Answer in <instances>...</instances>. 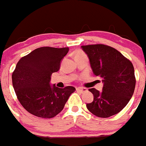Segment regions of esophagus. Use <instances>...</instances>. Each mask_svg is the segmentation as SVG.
I'll return each mask as SVG.
<instances>
[{
    "mask_svg": "<svg viewBox=\"0 0 146 146\" xmlns=\"http://www.w3.org/2000/svg\"><path fill=\"white\" fill-rule=\"evenodd\" d=\"M76 90L79 92H84L87 91V89H86V88H81V87H78V88H76Z\"/></svg>",
    "mask_w": 146,
    "mask_h": 146,
    "instance_id": "34e87169",
    "label": "esophagus"
}]
</instances>
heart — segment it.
Instances as JSON below:
<instances>
[{
    "mask_svg": "<svg viewBox=\"0 0 146 146\" xmlns=\"http://www.w3.org/2000/svg\"><path fill=\"white\" fill-rule=\"evenodd\" d=\"M82 56H86V54L82 52V50H77V51H76L75 52V57H82Z\"/></svg>",
    "mask_w": 146,
    "mask_h": 146,
    "instance_id": "b5f03b06",
    "label": "heart"
}]
</instances>
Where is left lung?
<instances>
[{"label": "left lung", "instance_id": "8db88e82", "mask_svg": "<svg viewBox=\"0 0 146 146\" xmlns=\"http://www.w3.org/2000/svg\"><path fill=\"white\" fill-rule=\"evenodd\" d=\"M92 72L102 78V91L89 89L93 102L86 104L98 117H109L119 113L133 95L136 78L133 64L117 50L104 44L82 45Z\"/></svg>", "mask_w": 146, "mask_h": 146}]
</instances>
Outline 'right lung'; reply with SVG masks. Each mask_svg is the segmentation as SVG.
<instances>
[{
  "mask_svg": "<svg viewBox=\"0 0 146 146\" xmlns=\"http://www.w3.org/2000/svg\"><path fill=\"white\" fill-rule=\"evenodd\" d=\"M69 48L42 47L35 49L17 63L12 75L13 86L22 106L33 115L52 118L64 109L73 86L64 89L50 85V76L60 70Z\"/></svg>",
  "mask_w": 146,
  "mask_h": 146,
  "instance_id": "add662e5",
  "label": "right lung"
}]
</instances>
